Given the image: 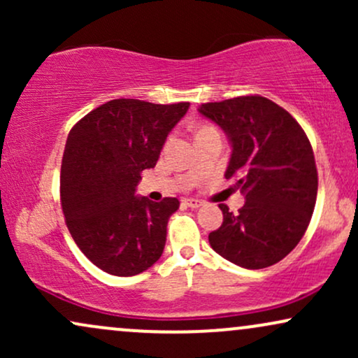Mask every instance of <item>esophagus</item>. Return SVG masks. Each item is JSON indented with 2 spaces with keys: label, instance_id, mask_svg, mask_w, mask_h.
Wrapping results in <instances>:
<instances>
[{
  "label": "esophagus",
  "instance_id": "1",
  "mask_svg": "<svg viewBox=\"0 0 358 358\" xmlns=\"http://www.w3.org/2000/svg\"><path fill=\"white\" fill-rule=\"evenodd\" d=\"M183 203L187 205V207H190V208H199L200 205H202V202H200V200H196V199H185Z\"/></svg>",
  "mask_w": 358,
  "mask_h": 358
}]
</instances>
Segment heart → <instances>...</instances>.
<instances>
[{
	"label": "heart",
	"mask_w": 358,
	"mask_h": 358,
	"mask_svg": "<svg viewBox=\"0 0 358 358\" xmlns=\"http://www.w3.org/2000/svg\"><path fill=\"white\" fill-rule=\"evenodd\" d=\"M205 127H210V126H203V127H200V129H205Z\"/></svg>",
	"instance_id": "heart-1"
}]
</instances>
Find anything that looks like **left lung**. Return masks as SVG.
Wrapping results in <instances>:
<instances>
[{
  "mask_svg": "<svg viewBox=\"0 0 358 358\" xmlns=\"http://www.w3.org/2000/svg\"><path fill=\"white\" fill-rule=\"evenodd\" d=\"M227 134L232 153L225 178L236 180L245 203L219 205L224 222L208 234L217 254L245 269L285 259L305 236L318 192L315 155L305 131L276 102L242 96L199 108Z\"/></svg>",
  "mask_w": 358,
  "mask_h": 358,
  "instance_id": "8db88e82",
  "label": "left lung"
}]
</instances>
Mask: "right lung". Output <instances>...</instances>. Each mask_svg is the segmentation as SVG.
<instances>
[{"label": "right lung", "mask_w": 358, "mask_h": 358, "mask_svg": "<svg viewBox=\"0 0 358 358\" xmlns=\"http://www.w3.org/2000/svg\"><path fill=\"white\" fill-rule=\"evenodd\" d=\"M190 102L153 104L114 99L72 127L60 171V200L72 239L92 264L134 276L162 257L178 199L136 195L141 173L155 168L170 131Z\"/></svg>", "instance_id": "1"}]
</instances>
